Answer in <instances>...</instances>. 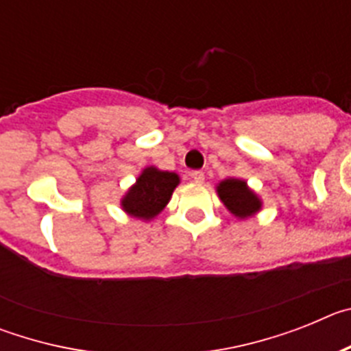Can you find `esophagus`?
I'll list each match as a JSON object with an SVG mask.
<instances>
[{"instance_id": "34e87169", "label": "esophagus", "mask_w": 351, "mask_h": 351, "mask_svg": "<svg viewBox=\"0 0 351 351\" xmlns=\"http://www.w3.org/2000/svg\"><path fill=\"white\" fill-rule=\"evenodd\" d=\"M190 176L195 182H204V179H206V173H204L202 170H193Z\"/></svg>"}]
</instances>
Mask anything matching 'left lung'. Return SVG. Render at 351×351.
Listing matches in <instances>:
<instances>
[{
	"instance_id": "obj_1",
	"label": "left lung",
	"mask_w": 351,
	"mask_h": 351,
	"mask_svg": "<svg viewBox=\"0 0 351 351\" xmlns=\"http://www.w3.org/2000/svg\"><path fill=\"white\" fill-rule=\"evenodd\" d=\"M218 193L228 210L239 218H247L260 209V200L256 195L241 179H226L219 182Z\"/></svg>"
}]
</instances>
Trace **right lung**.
<instances>
[{"label": "right lung", "mask_w": 351, "mask_h": 351, "mask_svg": "<svg viewBox=\"0 0 351 351\" xmlns=\"http://www.w3.org/2000/svg\"><path fill=\"white\" fill-rule=\"evenodd\" d=\"M179 184L178 173L149 167L137 179V184L123 198V209L141 219H151L169 204Z\"/></svg>", "instance_id": "right-lung-1"}]
</instances>
